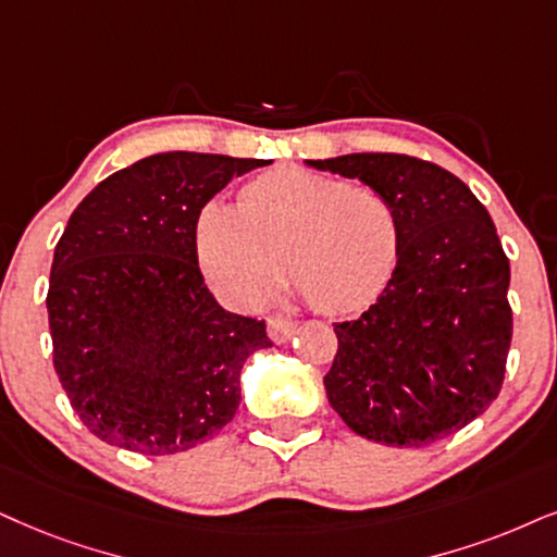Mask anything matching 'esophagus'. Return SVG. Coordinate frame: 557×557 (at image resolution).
<instances>
[{"instance_id": "1", "label": "esophagus", "mask_w": 557, "mask_h": 557, "mask_svg": "<svg viewBox=\"0 0 557 557\" xmlns=\"http://www.w3.org/2000/svg\"><path fill=\"white\" fill-rule=\"evenodd\" d=\"M267 331H270V339L274 344H285L295 334V323L290 319H283V315H272L267 321Z\"/></svg>"}]
</instances>
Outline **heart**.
I'll return each mask as SVG.
<instances>
[{"label":"heart","mask_w":557,"mask_h":557,"mask_svg":"<svg viewBox=\"0 0 557 557\" xmlns=\"http://www.w3.org/2000/svg\"><path fill=\"white\" fill-rule=\"evenodd\" d=\"M400 255L398 208L377 187L300 166L272 169L242 189L238 208L210 206L197 257L223 300L246 306L283 280L329 315L368 308Z\"/></svg>","instance_id":"heart-1"}]
</instances>
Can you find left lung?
<instances>
[{
    "mask_svg": "<svg viewBox=\"0 0 557 557\" xmlns=\"http://www.w3.org/2000/svg\"><path fill=\"white\" fill-rule=\"evenodd\" d=\"M308 164L377 187L400 215L388 287L360 319L334 323L329 404L364 440H445L481 417L504 383L509 259L494 221L466 182L432 161L347 153Z\"/></svg>",
    "mask_w": 557,
    "mask_h": 557,
    "instance_id": "8db88e82",
    "label": "left lung"
}]
</instances>
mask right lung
Instances as JSON below:
<instances>
[{
	"label": "right lung",
	"instance_id": "obj_1",
	"mask_svg": "<svg viewBox=\"0 0 557 557\" xmlns=\"http://www.w3.org/2000/svg\"><path fill=\"white\" fill-rule=\"evenodd\" d=\"M270 164L153 153L102 180L69 218L48 285L53 368L108 445L174 455L213 440L264 321L223 311L197 264V218L234 177Z\"/></svg>",
	"mask_w": 557,
	"mask_h": 557
}]
</instances>
